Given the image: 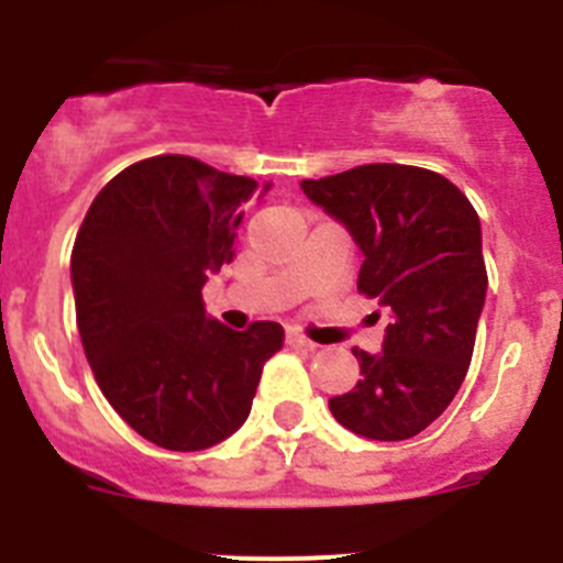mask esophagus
Wrapping results in <instances>:
<instances>
[{"mask_svg": "<svg viewBox=\"0 0 563 563\" xmlns=\"http://www.w3.org/2000/svg\"><path fill=\"white\" fill-rule=\"evenodd\" d=\"M287 343H290V346H298V350H316V343H312L310 338H305L301 332H296V330L287 332Z\"/></svg>", "mask_w": 563, "mask_h": 563, "instance_id": "esophagus-1", "label": "esophagus"}]
</instances>
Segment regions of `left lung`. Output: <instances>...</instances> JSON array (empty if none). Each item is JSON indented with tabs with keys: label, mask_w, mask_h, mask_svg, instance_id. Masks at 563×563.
Segmentation results:
<instances>
[{
	"label": "left lung",
	"mask_w": 563,
	"mask_h": 563,
	"mask_svg": "<svg viewBox=\"0 0 563 563\" xmlns=\"http://www.w3.org/2000/svg\"><path fill=\"white\" fill-rule=\"evenodd\" d=\"M301 188L355 239L357 290L391 321L383 352L352 350L361 380L332 397V417L369 440H409L449 409L471 366L487 292L479 217L442 174L400 163H369Z\"/></svg>",
	"instance_id": "obj_1"
}]
</instances>
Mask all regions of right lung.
I'll list each match as a JSON object with an SVG mask.
<instances>
[{
	"label": "right lung",
	"mask_w": 563,
	"mask_h": 563,
	"mask_svg": "<svg viewBox=\"0 0 563 563\" xmlns=\"http://www.w3.org/2000/svg\"><path fill=\"white\" fill-rule=\"evenodd\" d=\"M258 188L186 154L132 163L101 188L73 245L84 352L103 397L143 440L202 451L247 420L276 321L245 332L206 316L202 285L233 258Z\"/></svg>",
	"instance_id": "add662e5"
}]
</instances>
